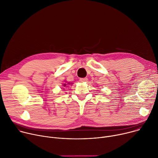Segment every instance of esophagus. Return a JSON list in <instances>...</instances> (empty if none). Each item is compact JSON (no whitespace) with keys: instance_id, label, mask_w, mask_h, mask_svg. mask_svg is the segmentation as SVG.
<instances>
[{"instance_id":"34e87169","label":"esophagus","mask_w":158,"mask_h":158,"mask_svg":"<svg viewBox=\"0 0 158 158\" xmlns=\"http://www.w3.org/2000/svg\"><path fill=\"white\" fill-rule=\"evenodd\" d=\"M88 81V78H81L80 79V82H87Z\"/></svg>"}]
</instances>
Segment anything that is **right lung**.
I'll list each match as a JSON object with an SVG mask.
<instances>
[{
  "label": "right lung",
  "mask_w": 158,
  "mask_h": 158,
  "mask_svg": "<svg viewBox=\"0 0 158 158\" xmlns=\"http://www.w3.org/2000/svg\"><path fill=\"white\" fill-rule=\"evenodd\" d=\"M73 83H72V82H65V83H64V84H62V85L64 87H65V86H67V85H70V84H73Z\"/></svg>",
  "instance_id": "obj_1"
}]
</instances>
